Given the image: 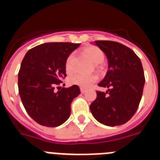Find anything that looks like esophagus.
<instances>
[{
    "mask_svg": "<svg viewBox=\"0 0 160 160\" xmlns=\"http://www.w3.org/2000/svg\"><path fill=\"white\" fill-rule=\"evenodd\" d=\"M80 91H81V92L82 93H85L86 91H87V90L85 89V88H83V87H81V88H80Z\"/></svg>",
    "mask_w": 160,
    "mask_h": 160,
    "instance_id": "34e87169",
    "label": "esophagus"
}]
</instances>
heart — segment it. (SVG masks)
Instances as JSON below:
<instances>
[{"label":"heart","instance_id":"1","mask_svg":"<svg viewBox=\"0 0 160 160\" xmlns=\"http://www.w3.org/2000/svg\"><path fill=\"white\" fill-rule=\"evenodd\" d=\"M84 52L90 57V59L95 64L102 63L104 60V53L99 48L96 46H87L84 48ZM73 54L71 53L70 55L67 57L66 61H65V70L68 73H72L73 70ZM97 80H98V77L95 74H75L69 78V82L72 85L78 86L83 88H88Z\"/></svg>","mask_w":160,"mask_h":160}]
</instances>
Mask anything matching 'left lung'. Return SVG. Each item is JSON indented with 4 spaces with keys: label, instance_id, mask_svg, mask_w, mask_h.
Returning <instances> with one entry per match:
<instances>
[{
    "label": "left lung",
    "instance_id": "1",
    "mask_svg": "<svg viewBox=\"0 0 160 160\" xmlns=\"http://www.w3.org/2000/svg\"><path fill=\"white\" fill-rule=\"evenodd\" d=\"M95 43L108 57V69L99 86L108 90L106 93L97 91L90 109L101 124L123 125L134 115L142 96V65L134 52L121 43L108 40H96Z\"/></svg>",
    "mask_w": 160,
    "mask_h": 160
}]
</instances>
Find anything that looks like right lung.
<instances>
[{
    "label": "right lung",
    "mask_w": 160,
    "mask_h": 160,
    "mask_svg": "<svg viewBox=\"0 0 160 160\" xmlns=\"http://www.w3.org/2000/svg\"><path fill=\"white\" fill-rule=\"evenodd\" d=\"M80 43H46L27 52L18 72V91L27 112L47 127L62 125L69 117L71 103L80 95L78 86L60 84L66 77L65 61ZM65 84V83H64Z\"/></svg>",
    "instance_id": "add662e5"
}]
</instances>
